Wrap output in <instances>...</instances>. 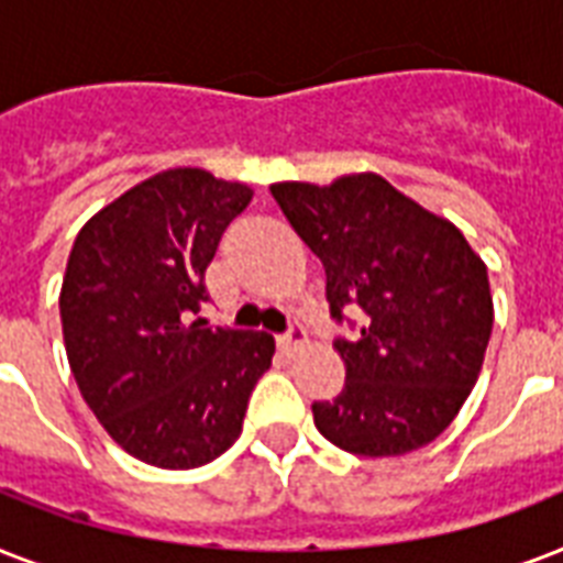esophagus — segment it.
Instances as JSON below:
<instances>
[{
  "instance_id": "34e87169",
  "label": "esophagus",
  "mask_w": 563,
  "mask_h": 563,
  "mask_svg": "<svg viewBox=\"0 0 563 563\" xmlns=\"http://www.w3.org/2000/svg\"><path fill=\"white\" fill-rule=\"evenodd\" d=\"M277 344H280L283 353L300 351V347L307 344V330H303V327H300V324H291L289 333L280 335V339H277Z\"/></svg>"
}]
</instances>
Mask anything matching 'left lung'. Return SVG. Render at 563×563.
Instances as JSON below:
<instances>
[{"label":"left lung","mask_w":563,"mask_h":563,"mask_svg":"<svg viewBox=\"0 0 563 563\" xmlns=\"http://www.w3.org/2000/svg\"><path fill=\"white\" fill-rule=\"evenodd\" d=\"M274 201L327 272L330 316L365 312L333 344L347 379L312 402L318 432L353 455H406L444 432L479 379L490 327L488 268L453 221L376 172L327 187L283 180Z\"/></svg>","instance_id":"obj_1"}]
</instances>
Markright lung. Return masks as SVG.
Returning a JSON list of instances; mask_svg holds the SVG:
<instances>
[{"mask_svg":"<svg viewBox=\"0 0 563 563\" xmlns=\"http://www.w3.org/2000/svg\"><path fill=\"white\" fill-rule=\"evenodd\" d=\"M251 198L247 184L178 166L75 236L60 286L66 360L92 415L140 462L189 471L219 459L272 368L268 333L187 324L221 233Z\"/></svg>","mask_w":563,"mask_h":563,"instance_id":"add662e5","label":"right lung"}]
</instances>
